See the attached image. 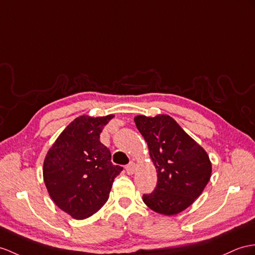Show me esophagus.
<instances>
[{
    "mask_svg": "<svg viewBox=\"0 0 255 255\" xmlns=\"http://www.w3.org/2000/svg\"><path fill=\"white\" fill-rule=\"evenodd\" d=\"M126 171L128 175L134 174L135 172V163L134 162H129L127 166H126Z\"/></svg>",
    "mask_w": 255,
    "mask_h": 255,
    "instance_id": "34e87169",
    "label": "esophagus"
}]
</instances>
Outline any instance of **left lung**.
Instances as JSON below:
<instances>
[{"mask_svg":"<svg viewBox=\"0 0 255 255\" xmlns=\"http://www.w3.org/2000/svg\"><path fill=\"white\" fill-rule=\"evenodd\" d=\"M134 121L147 141L158 174L156 188L142 200L160 214L182 212L210 181L212 165L208 153L170 116H137Z\"/></svg>","mask_w":255,"mask_h":255,"instance_id":"8db88e82","label":"left lung"}]
</instances>
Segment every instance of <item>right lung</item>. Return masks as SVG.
<instances>
[{
	"label": "right lung",
	"instance_id": "obj_1",
	"mask_svg": "<svg viewBox=\"0 0 255 255\" xmlns=\"http://www.w3.org/2000/svg\"><path fill=\"white\" fill-rule=\"evenodd\" d=\"M115 116H81L55 140L43 164L49 196L73 219L83 220L101 209L122 166L111 162L109 149L99 137Z\"/></svg>",
	"mask_w": 255,
	"mask_h": 255
}]
</instances>
